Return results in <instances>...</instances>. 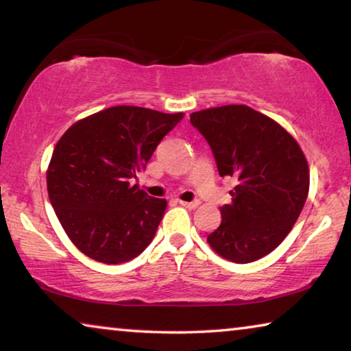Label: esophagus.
Wrapping results in <instances>:
<instances>
[{
    "label": "esophagus",
    "instance_id": "esophagus-1",
    "mask_svg": "<svg viewBox=\"0 0 351 351\" xmlns=\"http://www.w3.org/2000/svg\"><path fill=\"white\" fill-rule=\"evenodd\" d=\"M178 203L184 207H187V209H195V207H198L199 204L198 201H190V203H187V201H181V199H178Z\"/></svg>",
    "mask_w": 351,
    "mask_h": 351
}]
</instances>
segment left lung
I'll use <instances>...</instances> for the list:
<instances>
[{
	"label": "left lung",
	"instance_id": "8db88e82",
	"mask_svg": "<svg viewBox=\"0 0 351 351\" xmlns=\"http://www.w3.org/2000/svg\"><path fill=\"white\" fill-rule=\"evenodd\" d=\"M204 136L219 176H234L232 203L207 243L223 258L251 263L280 245L299 218L310 189L304 152L287 130L246 105L190 114Z\"/></svg>",
	"mask_w": 351,
	"mask_h": 351
}]
</instances>
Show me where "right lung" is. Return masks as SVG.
<instances>
[{
	"mask_svg": "<svg viewBox=\"0 0 351 351\" xmlns=\"http://www.w3.org/2000/svg\"><path fill=\"white\" fill-rule=\"evenodd\" d=\"M184 112L111 106L75 122L57 142L47 195L69 240L106 265L138 257L154 239L167 201L130 181Z\"/></svg>",
	"mask_w": 351,
	"mask_h": 351,
	"instance_id": "1",
	"label": "right lung"
}]
</instances>
